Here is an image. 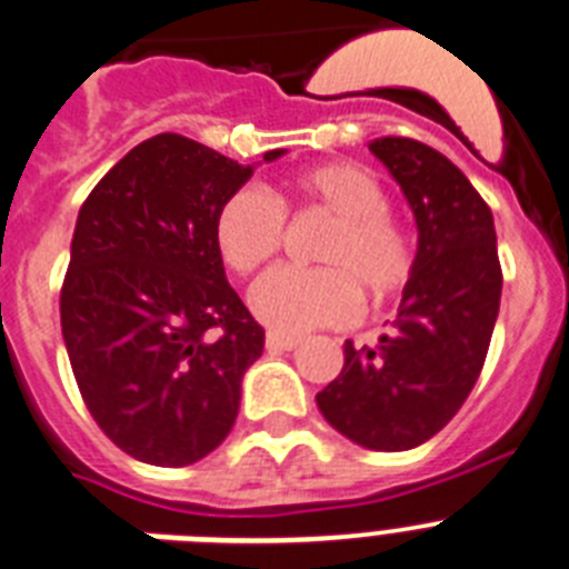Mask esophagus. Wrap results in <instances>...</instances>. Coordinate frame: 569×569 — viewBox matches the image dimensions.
<instances>
[{
  "mask_svg": "<svg viewBox=\"0 0 569 569\" xmlns=\"http://www.w3.org/2000/svg\"><path fill=\"white\" fill-rule=\"evenodd\" d=\"M299 336H284V333H268L264 345H268L270 353H279V350H293L299 347Z\"/></svg>",
  "mask_w": 569,
  "mask_h": 569,
  "instance_id": "34e87169",
  "label": "esophagus"
}]
</instances>
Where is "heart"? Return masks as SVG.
I'll return each instance as SVG.
<instances>
[{
  "mask_svg": "<svg viewBox=\"0 0 569 569\" xmlns=\"http://www.w3.org/2000/svg\"><path fill=\"white\" fill-rule=\"evenodd\" d=\"M308 208L333 219L316 261L321 268H279L250 290V308L279 333H308L353 321L361 293L381 305L410 284L416 241L390 213V196L370 170L333 162L299 173L288 196L241 188L216 213L213 241L233 273L250 276L279 253L284 210Z\"/></svg>",
  "mask_w": 569,
  "mask_h": 569,
  "instance_id": "obj_1",
  "label": "heart"
}]
</instances>
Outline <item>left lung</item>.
Masks as SVG:
<instances>
[{
	"mask_svg": "<svg viewBox=\"0 0 569 569\" xmlns=\"http://www.w3.org/2000/svg\"><path fill=\"white\" fill-rule=\"evenodd\" d=\"M370 153L413 210L419 248L390 333L345 341L339 379L316 393L321 416L367 450H413L459 413L499 319L501 264L492 213L465 173L416 139L385 136Z\"/></svg>",
	"mask_w": 569,
	"mask_h": 569,
	"instance_id": "left-lung-1",
	"label": "left lung"
}]
</instances>
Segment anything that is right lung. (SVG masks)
<instances>
[{"label":"right lung","mask_w":569,"mask_h":569,"mask_svg":"<svg viewBox=\"0 0 569 569\" xmlns=\"http://www.w3.org/2000/svg\"><path fill=\"white\" fill-rule=\"evenodd\" d=\"M284 150H268L276 162ZM253 176L188 136L159 133L79 210L59 299L68 359L104 436L144 465L184 467L222 445L264 330L241 305L213 222Z\"/></svg>","instance_id":"right-lung-1"}]
</instances>
